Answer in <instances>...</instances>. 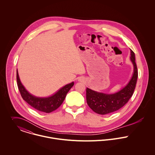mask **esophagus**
<instances>
[{"instance_id":"34e87169","label":"esophagus","mask_w":155,"mask_h":155,"mask_svg":"<svg viewBox=\"0 0 155 155\" xmlns=\"http://www.w3.org/2000/svg\"><path fill=\"white\" fill-rule=\"evenodd\" d=\"M78 81L80 82H83L85 81V78L83 77H80L78 78Z\"/></svg>"}]
</instances>
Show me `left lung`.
Instances as JSON below:
<instances>
[{
  "mask_svg": "<svg viewBox=\"0 0 155 155\" xmlns=\"http://www.w3.org/2000/svg\"><path fill=\"white\" fill-rule=\"evenodd\" d=\"M130 58L134 65L133 75L128 84L121 91L114 94H105L94 91L89 88L86 89L87 103L94 112L102 115L114 112L124 107L131 97L138 78L135 53L131 50Z\"/></svg>",
  "mask_w": 155,
  "mask_h": 155,
  "instance_id": "8db88e82",
  "label": "left lung"
}]
</instances>
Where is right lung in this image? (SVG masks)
I'll return each instance as SVG.
<instances>
[{
	"label": "right lung",
	"instance_id": "1",
	"mask_svg": "<svg viewBox=\"0 0 155 155\" xmlns=\"http://www.w3.org/2000/svg\"><path fill=\"white\" fill-rule=\"evenodd\" d=\"M17 81L19 91L23 99L36 110L46 113H49L56 110L62 105L66 94L74 84V83L72 82L65 85L51 96L39 97L32 95L27 91L20 81L17 70Z\"/></svg>",
	"mask_w": 155,
	"mask_h": 155
}]
</instances>
